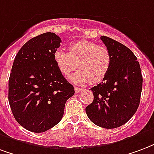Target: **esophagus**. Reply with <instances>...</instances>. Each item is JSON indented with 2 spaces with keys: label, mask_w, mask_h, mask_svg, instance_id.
Here are the masks:
<instances>
[{
  "label": "esophagus",
  "mask_w": 154,
  "mask_h": 154,
  "mask_svg": "<svg viewBox=\"0 0 154 154\" xmlns=\"http://www.w3.org/2000/svg\"><path fill=\"white\" fill-rule=\"evenodd\" d=\"M74 90H75V92H76V93H79V92L82 91V89L79 88V87H77V86L74 87Z\"/></svg>",
  "instance_id": "esophagus-1"
}]
</instances>
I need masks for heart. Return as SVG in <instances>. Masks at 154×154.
Here are the masks:
<instances>
[{"label":"heart","instance_id":"1","mask_svg":"<svg viewBox=\"0 0 154 154\" xmlns=\"http://www.w3.org/2000/svg\"><path fill=\"white\" fill-rule=\"evenodd\" d=\"M69 51L57 50L54 54V62L60 72L68 77L77 68L76 72L69 79L75 84H97L103 80L109 72L112 55L104 45L90 41H78L72 43Z\"/></svg>","mask_w":154,"mask_h":154}]
</instances>
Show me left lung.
Masks as SVG:
<instances>
[{
    "label": "left lung",
    "mask_w": 154,
    "mask_h": 154,
    "mask_svg": "<svg viewBox=\"0 0 154 154\" xmlns=\"http://www.w3.org/2000/svg\"><path fill=\"white\" fill-rule=\"evenodd\" d=\"M112 55V63L103 82L91 89L94 100L86 108L90 120L96 126L112 129L122 126L140 105L143 78L140 63L126 45L101 36Z\"/></svg>",
    "instance_id": "8db88e82"
}]
</instances>
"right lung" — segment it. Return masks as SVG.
Here are the masks:
<instances>
[{
  "label": "right lung",
  "instance_id": "1",
  "mask_svg": "<svg viewBox=\"0 0 154 154\" xmlns=\"http://www.w3.org/2000/svg\"><path fill=\"white\" fill-rule=\"evenodd\" d=\"M61 39L45 32L23 45L9 79V103L15 120L28 131L41 133L60 122L66 101L74 94L54 60Z\"/></svg>",
  "mask_w": 154,
  "mask_h": 154
}]
</instances>
